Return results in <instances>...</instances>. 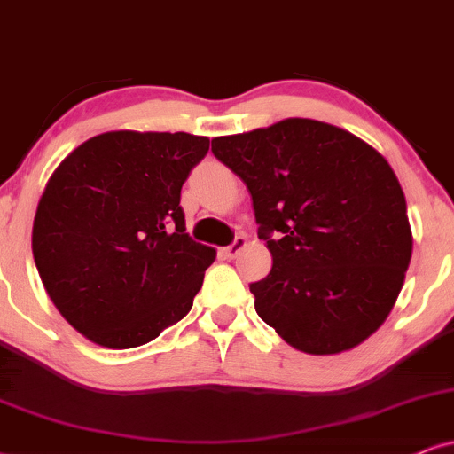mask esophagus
<instances>
[{
  "label": "esophagus",
  "instance_id": "34e87169",
  "mask_svg": "<svg viewBox=\"0 0 454 454\" xmlns=\"http://www.w3.org/2000/svg\"><path fill=\"white\" fill-rule=\"evenodd\" d=\"M245 245H247V239L245 237H237L231 245L223 247L222 254H223V257H226V260H234V257H237L240 251L245 249Z\"/></svg>",
  "mask_w": 454,
  "mask_h": 454
}]
</instances>
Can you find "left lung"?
I'll use <instances>...</instances> for the list:
<instances>
[{
  "instance_id": "1",
  "label": "left lung",
  "mask_w": 454,
  "mask_h": 454,
  "mask_svg": "<svg viewBox=\"0 0 454 454\" xmlns=\"http://www.w3.org/2000/svg\"><path fill=\"white\" fill-rule=\"evenodd\" d=\"M211 151L249 188L272 270L251 283L255 312L306 354H340L392 312L412 234L398 177L335 125L285 119L222 136Z\"/></svg>"
}]
</instances>
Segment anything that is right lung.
I'll list each match as a JSON object with an SVG mask.
<instances>
[{
	"label": "right lung",
	"mask_w": 454,
	"mask_h": 454,
	"mask_svg": "<svg viewBox=\"0 0 454 454\" xmlns=\"http://www.w3.org/2000/svg\"><path fill=\"white\" fill-rule=\"evenodd\" d=\"M209 151L184 131H106L45 184L33 257L50 300L102 348L145 346L184 318L215 249L186 232L180 191Z\"/></svg>",
	"instance_id": "right-lung-1"
}]
</instances>
